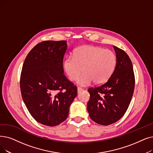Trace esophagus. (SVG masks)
<instances>
[{
  "label": "esophagus",
  "instance_id": "esophagus-1",
  "mask_svg": "<svg viewBox=\"0 0 153 153\" xmlns=\"http://www.w3.org/2000/svg\"><path fill=\"white\" fill-rule=\"evenodd\" d=\"M83 91V89L82 88H79V87H78L77 88V93L79 94V93H80L81 91Z\"/></svg>",
  "mask_w": 153,
  "mask_h": 153
}]
</instances>
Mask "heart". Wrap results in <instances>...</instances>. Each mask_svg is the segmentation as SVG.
<instances>
[{"mask_svg": "<svg viewBox=\"0 0 153 153\" xmlns=\"http://www.w3.org/2000/svg\"><path fill=\"white\" fill-rule=\"evenodd\" d=\"M116 56L110 50L91 45H84L76 49L74 56H68L64 61V69L71 81L76 79L77 84L88 86L105 82L113 72L116 65Z\"/></svg>", "mask_w": 153, "mask_h": 153, "instance_id": "1", "label": "heart"}]
</instances>
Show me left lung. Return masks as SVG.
Wrapping results in <instances>:
<instances>
[{
	"instance_id": "obj_1",
	"label": "left lung",
	"mask_w": 153,
	"mask_h": 153,
	"mask_svg": "<svg viewBox=\"0 0 153 153\" xmlns=\"http://www.w3.org/2000/svg\"><path fill=\"white\" fill-rule=\"evenodd\" d=\"M116 56L114 72L104 84L88 89L87 109L93 121L104 126L119 120L127 111L134 89L133 67L128 55L113 46Z\"/></svg>"
}]
</instances>
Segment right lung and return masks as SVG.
<instances>
[{
    "label": "right lung",
    "mask_w": 153,
    "mask_h": 153,
    "mask_svg": "<svg viewBox=\"0 0 153 153\" xmlns=\"http://www.w3.org/2000/svg\"><path fill=\"white\" fill-rule=\"evenodd\" d=\"M67 48L65 41L39 43L22 66L20 86L23 101L34 119L45 126L64 122L77 96V87L64 75Z\"/></svg>",
    "instance_id": "right-lung-1"
}]
</instances>
